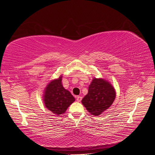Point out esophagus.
Instances as JSON below:
<instances>
[{
    "mask_svg": "<svg viewBox=\"0 0 155 155\" xmlns=\"http://www.w3.org/2000/svg\"><path fill=\"white\" fill-rule=\"evenodd\" d=\"M81 100H82V97H81V96H78L76 97V100H77V101L80 102V101H81Z\"/></svg>",
    "mask_w": 155,
    "mask_h": 155,
    "instance_id": "esophagus-1",
    "label": "esophagus"
}]
</instances>
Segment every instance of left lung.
Listing matches in <instances>:
<instances>
[{
	"label": "left lung",
	"mask_w": 155,
	"mask_h": 155,
	"mask_svg": "<svg viewBox=\"0 0 155 155\" xmlns=\"http://www.w3.org/2000/svg\"><path fill=\"white\" fill-rule=\"evenodd\" d=\"M116 92L110 84L103 79H93L82 104L91 114L98 116L108 109L115 100Z\"/></svg>",
	"instance_id": "left-lung-1"
}]
</instances>
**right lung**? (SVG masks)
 Masks as SVG:
<instances>
[{"mask_svg":"<svg viewBox=\"0 0 155 155\" xmlns=\"http://www.w3.org/2000/svg\"><path fill=\"white\" fill-rule=\"evenodd\" d=\"M61 76L51 81L46 88L44 103L46 107L54 114H62L75 101L70 92L61 84Z\"/></svg>","mask_w":155,"mask_h":155,"instance_id":"right-lung-1","label":"right lung"}]
</instances>
